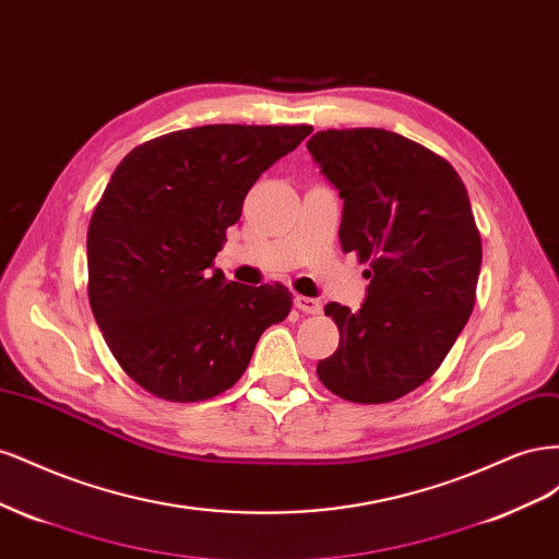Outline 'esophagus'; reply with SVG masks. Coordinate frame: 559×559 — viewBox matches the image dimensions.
Returning <instances> with one entry per match:
<instances>
[{
  "instance_id": "esophagus-1",
  "label": "esophagus",
  "mask_w": 559,
  "mask_h": 559,
  "mask_svg": "<svg viewBox=\"0 0 559 559\" xmlns=\"http://www.w3.org/2000/svg\"><path fill=\"white\" fill-rule=\"evenodd\" d=\"M294 306L306 314H319L321 312V302L317 298H310V296H296Z\"/></svg>"
}]
</instances>
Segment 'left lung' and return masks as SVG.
<instances>
[{
    "label": "left lung",
    "mask_w": 559,
    "mask_h": 559,
    "mask_svg": "<svg viewBox=\"0 0 559 559\" xmlns=\"http://www.w3.org/2000/svg\"><path fill=\"white\" fill-rule=\"evenodd\" d=\"M308 151L343 198V251L370 261L361 308H324L341 345L317 376L354 403L401 399L443 364L476 302L483 245L466 186L448 160L382 128L321 130Z\"/></svg>",
    "instance_id": "8db88e82"
}]
</instances>
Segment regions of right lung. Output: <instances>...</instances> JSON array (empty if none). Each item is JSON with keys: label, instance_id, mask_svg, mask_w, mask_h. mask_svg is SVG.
I'll return each mask as SVG.
<instances>
[{"label": "right lung", "instance_id": "obj_1", "mask_svg": "<svg viewBox=\"0 0 559 559\" xmlns=\"http://www.w3.org/2000/svg\"><path fill=\"white\" fill-rule=\"evenodd\" d=\"M310 126H200L118 163L88 228V298L126 373L158 399L205 401L240 380L261 333L292 310L282 284L214 267L257 179Z\"/></svg>", "mask_w": 559, "mask_h": 559}]
</instances>
